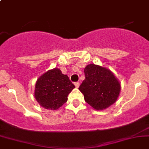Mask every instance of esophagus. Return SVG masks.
Here are the masks:
<instances>
[{
  "mask_svg": "<svg viewBox=\"0 0 149 149\" xmlns=\"http://www.w3.org/2000/svg\"><path fill=\"white\" fill-rule=\"evenodd\" d=\"M75 86H76V88H79V86H80V83L79 82H75Z\"/></svg>",
  "mask_w": 149,
  "mask_h": 149,
  "instance_id": "34e87169",
  "label": "esophagus"
}]
</instances>
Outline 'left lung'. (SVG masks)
Instances as JSON below:
<instances>
[{"mask_svg":"<svg viewBox=\"0 0 149 149\" xmlns=\"http://www.w3.org/2000/svg\"><path fill=\"white\" fill-rule=\"evenodd\" d=\"M85 79L79 89L86 103L97 110L109 107L116 102L120 84L113 73L100 65L90 64L84 69Z\"/></svg>","mask_w":149,"mask_h":149,"instance_id":"obj_1","label":"left lung"}]
</instances>
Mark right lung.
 <instances>
[{"instance_id":"obj_1","label":"right lung","mask_w":149,"mask_h":149,"mask_svg":"<svg viewBox=\"0 0 149 149\" xmlns=\"http://www.w3.org/2000/svg\"><path fill=\"white\" fill-rule=\"evenodd\" d=\"M74 88L67 75L54 68L37 79L34 97L42 107L55 110L67 102L68 95Z\"/></svg>"}]
</instances>
